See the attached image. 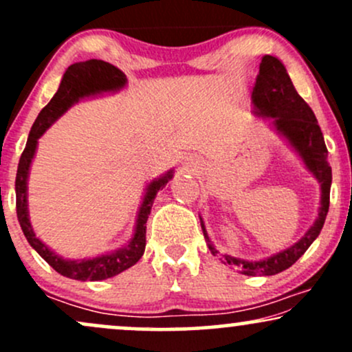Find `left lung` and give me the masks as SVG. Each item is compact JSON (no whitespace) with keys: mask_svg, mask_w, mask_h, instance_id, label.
<instances>
[{"mask_svg":"<svg viewBox=\"0 0 352 352\" xmlns=\"http://www.w3.org/2000/svg\"><path fill=\"white\" fill-rule=\"evenodd\" d=\"M252 104L253 114L268 122L276 135H280L286 145L296 153L306 170L318 180L321 187V197H319L316 220L296 243L261 260H243L232 254H220L213 241L210 240L201 217L200 225L208 250L215 256L218 254L225 265L233 266L246 276H273L296 263L321 233L329 210L333 173L328 164V148H326L324 137L318 125L316 116L298 94L285 66L274 56L265 54L261 58L260 74L252 92Z\"/></svg>","mask_w":352,"mask_h":352,"instance_id":"obj_1","label":"left lung"}]
</instances>
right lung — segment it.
Returning a JSON list of instances; mask_svg holds the SVG:
<instances>
[{"label":"right lung","mask_w":352,"mask_h":352,"mask_svg":"<svg viewBox=\"0 0 352 352\" xmlns=\"http://www.w3.org/2000/svg\"><path fill=\"white\" fill-rule=\"evenodd\" d=\"M125 87H127V78H125L124 72L112 64L106 63V60L91 59L84 60V63L71 64L60 79L58 92L52 96L47 106L36 117L30 135H28L26 147H24L18 164L14 184L16 213H18V221L21 225L24 236L46 263H50L59 274L71 278V280H107V278L116 276V274L134 266L142 258L145 252V228H147L145 223L151 215L153 200H155L159 190L164 188L173 177V168H170V170L145 185L142 200H140L139 210H137L134 233H132L131 240L120 248L102 253L99 256L69 260V258H64L52 252L50 246L36 236L30 220V208H28V180H30V170L36 157V151H38V140L60 116L66 114L79 100L116 94Z\"/></svg>","instance_id":"1"}]
</instances>
